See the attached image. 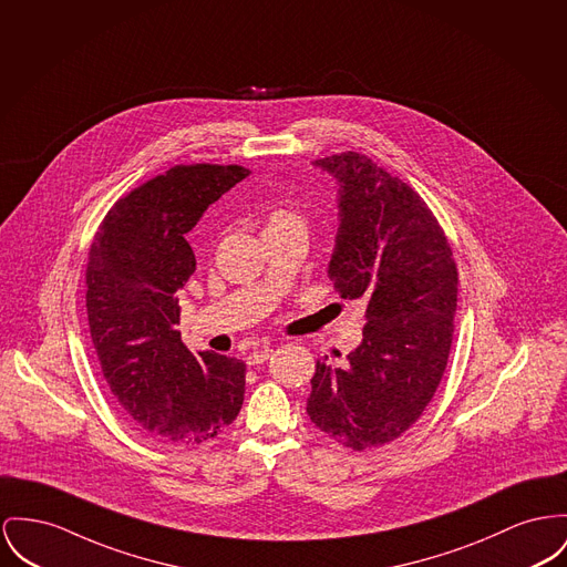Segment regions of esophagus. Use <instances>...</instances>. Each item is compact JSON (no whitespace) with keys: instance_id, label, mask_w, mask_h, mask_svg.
<instances>
[{"instance_id":"1","label":"esophagus","mask_w":567,"mask_h":567,"mask_svg":"<svg viewBox=\"0 0 567 567\" xmlns=\"http://www.w3.org/2000/svg\"><path fill=\"white\" fill-rule=\"evenodd\" d=\"M270 354H272V348L265 346V348H260V350L249 352V354H247V363H249V365H260V363H265Z\"/></svg>"}]
</instances>
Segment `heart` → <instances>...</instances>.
I'll return each mask as SVG.
<instances>
[{"instance_id":"obj_1","label":"heart","mask_w":567,"mask_h":567,"mask_svg":"<svg viewBox=\"0 0 567 567\" xmlns=\"http://www.w3.org/2000/svg\"><path fill=\"white\" fill-rule=\"evenodd\" d=\"M292 226L305 227L301 215H297V213H295V210H290V208H275V210H270V213H268V217H266L265 231Z\"/></svg>"}]
</instances>
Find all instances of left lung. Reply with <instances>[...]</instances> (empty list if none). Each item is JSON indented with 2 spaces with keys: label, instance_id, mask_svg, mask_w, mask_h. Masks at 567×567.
I'll use <instances>...</instances> for the list:
<instances>
[{
  "label": "left lung",
  "instance_id": "obj_1",
  "mask_svg": "<svg viewBox=\"0 0 567 567\" xmlns=\"http://www.w3.org/2000/svg\"><path fill=\"white\" fill-rule=\"evenodd\" d=\"M340 183L329 277L365 302L363 341L346 363L316 361L307 415L354 452L402 436L445 374L457 305L450 240L411 185L361 152L316 161Z\"/></svg>",
  "mask_w": 567,
  "mask_h": 567
}]
</instances>
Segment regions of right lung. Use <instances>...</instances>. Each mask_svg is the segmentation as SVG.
Listing matches in <instances>:
<instances>
[{
	"instance_id": "add662e5",
	"label": "right lung",
	"mask_w": 567,
	"mask_h": 567,
	"mask_svg": "<svg viewBox=\"0 0 567 567\" xmlns=\"http://www.w3.org/2000/svg\"><path fill=\"white\" fill-rule=\"evenodd\" d=\"M249 176L240 165L169 167L122 195L87 254L90 336L117 406L158 443L199 445L238 416L245 363L181 340L176 292L195 272L185 234Z\"/></svg>"
}]
</instances>
